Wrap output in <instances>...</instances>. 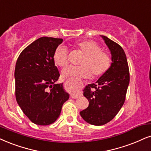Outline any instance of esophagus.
Segmentation results:
<instances>
[{
    "instance_id": "34e87169",
    "label": "esophagus",
    "mask_w": 151,
    "mask_h": 151,
    "mask_svg": "<svg viewBox=\"0 0 151 151\" xmlns=\"http://www.w3.org/2000/svg\"><path fill=\"white\" fill-rule=\"evenodd\" d=\"M78 97V95H77V94H72L70 96V98L71 99H77Z\"/></svg>"
}]
</instances>
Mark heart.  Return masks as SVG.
Segmentation results:
<instances>
[{
  "instance_id": "heart-1",
  "label": "heart",
  "mask_w": 151,
  "mask_h": 151,
  "mask_svg": "<svg viewBox=\"0 0 151 151\" xmlns=\"http://www.w3.org/2000/svg\"><path fill=\"white\" fill-rule=\"evenodd\" d=\"M78 52L83 54L79 66H68L61 71L63 78H97L104 75L111 65L109 53L101 50L97 42L93 40H81L73 44ZM53 61L59 67H65L69 63L68 52L64 46H58L53 54Z\"/></svg>"
}]
</instances>
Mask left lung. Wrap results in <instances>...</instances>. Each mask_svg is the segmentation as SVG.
I'll list each match as a JSON object with an SVG mask.
<instances>
[{
	"label": "left lung",
	"instance_id": "left-lung-1",
	"mask_svg": "<svg viewBox=\"0 0 151 151\" xmlns=\"http://www.w3.org/2000/svg\"><path fill=\"white\" fill-rule=\"evenodd\" d=\"M111 52L112 63L95 83L87 85L83 94L89 106L80 114L87 122L103 125L115 118L125 101L129 83V70L126 55L120 45L102 36Z\"/></svg>",
	"mask_w": 151,
	"mask_h": 151
}]
</instances>
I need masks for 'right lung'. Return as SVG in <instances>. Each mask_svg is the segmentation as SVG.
<instances>
[{
    "label": "right lung",
    "instance_id": "obj_1",
    "mask_svg": "<svg viewBox=\"0 0 151 151\" xmlns=\"http://www.w3.org/2000/svg\"><path fill=\"white\" fill-rule=\"evenodd\" d=\"M62 38L41 37L24 49L17 61L15 96L23 113L38 125L55 122L69 98L58 81L59 70L53 54Z\"/></svg>",
    "mask_w": 151,
    "mask_h": 151
}]
</instances>
